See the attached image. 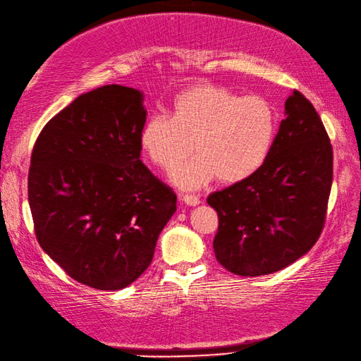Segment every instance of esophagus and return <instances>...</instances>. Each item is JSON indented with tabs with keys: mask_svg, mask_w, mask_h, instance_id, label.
<instances>
[{
	"mask_svg": "<svg viewBox=\"0 0 361 361\" xmlns=\"http://www.w3.org/2000/svg\"><path fill=\"white\" fill-rule=\"evenodd\" d=\"M183 201H185L188 205H197V204H201L200 196H196V195H190V193L183 195Z\"/></svg>",
	"mask_w": 361,
	"mask_h": 361,
	"instance_id": "esophagus-1",
	"label": "esophagus"
}]
</instances>
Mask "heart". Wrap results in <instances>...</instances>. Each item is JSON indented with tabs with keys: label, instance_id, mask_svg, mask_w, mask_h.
Segmentation results:
<instances>
[{
	"label": "heart",
	"instance_id": "heart-1",
	"mask_svg": "<svg viewBox=\"0 0 361 361\" xmlns=\"http://www.w3.org/2000/svg\"><path fill=\"white\" fill-rule=\"evenodd\" d=\"M276 134L277 112L267 98L204 85L180 93L171 116H151L140 143L166 173L178 170L193 148L200 151L176 173L179 185L200 187L216 176L227 183L251 178L267 161Z\"/></svg>",
	"mask_w": 361,
	"mask_h": 361
}]
</instances>
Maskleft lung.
<instances>
[{
    "label": "left lung",
    "instance_id": "8db88e82",
    "mask_svg": "<svg viewBox=\"0 0 361 361\" xmlns=\"http://www.w3.org/2000/svg\"><path fill=\"white\" fill-rule=\"evenodd\" d=\"M273 149L259 171L207 197L218 213L213 251L232 274L276 273L314 246L324 229L334 149L313 104L293 90Z\"/></svg>",
    "mask_w": 361,
    "mask_h": 361
}]
</instances>
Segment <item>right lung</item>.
Masks as SVG:
<instances>
[{
	"mask_svg": "<svg viewBox=\"0 0 361 361\" xmlns=\"http://www.w3.org/2000/svg\"><path fill=\"white\" fill-rule=\"evenodd\" d=\"M142 93L102 85L37 137L27 197L37 241L76 282L121 290L149 267L178 196L140 160Z\"/></svg>",
	"mask_w": 361,
	"mask_h": 361,
	"instance_id": "right-lung-1",
	"label": "right lung"
}]
</instances>
